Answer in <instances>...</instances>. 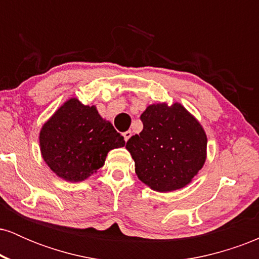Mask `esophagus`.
<instances>
[{
	"label": "esophagus",
	"instance_id": "34e87169",
	"mask_svg": "<svg viewBox=\"0 0 259 259\" xmlns=\"http://www.w3.org/2000/svg\"><path fill=\"white\" fill-rule=\"evenodd\" d=\"M123 136H124V140H125V141H127V140L130 139V136H132V132H130V130H127V132L123 133Z\"/></svg>",
	"mask_w": 259,
	"mask_h": 259
}]
</instances>
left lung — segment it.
<instances>
[{"label": "left lung", "instance_id": "left-lung-1", "mask_svg": "<svg viewBox=\"0 0 259 259\" xmlns=\"http://www.w3.org/2000/svg\"><path fill=\"white\" fill-rule=\"evenodd\" d=\"M140 119L144 129L125 146L139 179L159 192L186 186L206 160L203 127L180 103L151 105Z\"/></svg>", "mask_w": 259, "mask_h": 259}]
</instances>
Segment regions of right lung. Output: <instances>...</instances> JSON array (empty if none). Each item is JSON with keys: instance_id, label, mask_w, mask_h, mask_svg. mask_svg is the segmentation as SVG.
<instances>
[{"instance_id": "right-lung-1", "label": "right lung", "mask_w": 259, "mask_h": 259, "mask_svg": "<svg viewBox=\"0 0 259 259\" xmlns=\"http://www.w3.org/2000/svg\"><path fill=\"white\" fill-rule=\"evenodd\" d=\"M124 138L95 106L70 99L44 124L40 147L44 160L59 178L82 181L103 167L107 153L123 147Z\"/></svg>"}]
</instances>
